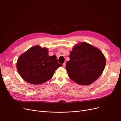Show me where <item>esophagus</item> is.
Here are the masks:
<instances>
[{
    "instance_id": "esophagus-1",
    "label": "esophagus",
    "mask_w": 121,
    "mask_h": 121,
    "mask_svg": "<svg viewBox=\"0 0 121 121\" xmlns=\"http://www.w3.org/2000/svg\"><path fill=\"white\" fill-rule=\"evenodd\" d=\"M63 67L65 68V63H64L63 64Z\"/></svg>"
}]
</instances>
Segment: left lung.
Instances as JSON below:
<instances>
[{"mask_svg":"<svg viewBox=\"0 0 121 121\" xmlns=\"http://www.w3.org/2000/svg\"><path fill=\"white\" fill-rule=\"evenodd\" d=\"M105 66V58L99 49L87 43L81 42L73 47L65 69L73 81L87 85L99 77Z\"/></svg>","mask_w":121,"mask_h":121,"instance_id":"left-lung-1","label":"left lung"}]
</instances>
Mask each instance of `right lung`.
Returning <instances> with one entry per match:
<instances>
[{"label": "right lung", "instance_id": "add662e5", "mask_svg": "<svg viewBox=\"0 0 121 121\" xmlns=\"http://www.w3.org/2000/svg\"><path fill=\"white\" fill-rule=\"evenodd\" d=\"M48 49L39 45L32 47L19 56L17 63L18 73L26 81L35 85L45 83L52 77L62 65L55 55L48 56Z\"/></svg>", "mask_w": 121, "mask_h": 121}]
</instances>
